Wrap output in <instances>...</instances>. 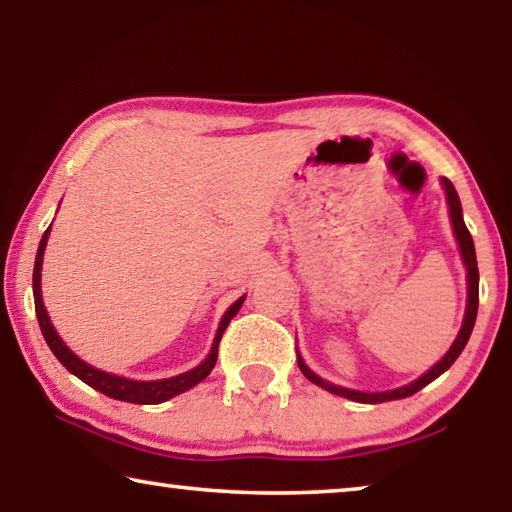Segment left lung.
Listing matches in <instances>:
<instances>
[{"label":"left lung","mask_w":512,"mask_h":512,"mask_svg":"<svg viewBox=\"0 0 512 512\" xmlns=\"http://www.w3.org/2000/svg\"><path fill=\"white\" fill-rule=\"evenodd\" d=\"M443 187H445V194H447V203H449V216H452V225H454V235L458 241V248H461V257L465 262L467 268V307H465V318H463V325H461V332H458L456 341L452 343V348L445 354L443 359H440L436 366L431 370L424 372L420 379L411 381L409 386H402V388H395V391H386V393H363V391H352V388H343V386H334L329 384V381L320 379L316 372H311L305 361L300 359L298 354V368L302 370V375H305L309 381H314L316 386L325 388V391L334 393V395H341V397H348L352 402H361V404H381V402H391V400H402V397H409L413 393H418L420 388H424L427 384H431L433 379L443 375L447 368H452V363L458 359V354L463 352V348L470 341V334L474 329V320H476V309H479V266H476V253H474V241L470 230H467V225L463 221V210H461V201H458V194L454 185L449 183L447 178H443Z\"/></svg>","instance_id":"1"}]
</instances>
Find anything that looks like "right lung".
Returning a JSON list of instances; mask_svg holds the SVG:
<instances>
[{"instance_id":"1","label":"right lung","mask_w":512,"mask_h":512,"mask_svg":"<svg viewBox=\"0 0 512 512\" xmlns=\"http://www.w3.org/2000/svg\"><path fill=\"white\" fill-rule=\"evenodd\" d=\"M49 232H51V225L45 230V235H42V239H40L36 264H33V300H36V314H38L42 336H45V341L51 348V352L56 354V359L63 363V366L69 372H72V375H76L81 381H85V384L92 386L94 391L112 397V400L133 402V404L167 402V400H171V397H176L180 393L189 391V388H194L196 384H201V381L207 375H210L214 363H216V357H219V343H221V336L225 332V327H228L230 320L237 316V311L241 309V305H244L246 296H241L235 302V305H232L223 314L221 325H219V329H216L212 350H210V354H207L201 366H196L189 372H183V375H176V377H169V379H158V381H135V379L110 375V372H103V370L94 368V366H90V363H85L83 359L76 357V354L63 343V339H60L54 325H51L49 316H47L45 302H42V291H40V271H42V255H45Z\"/></svg>"}]
</instances>
